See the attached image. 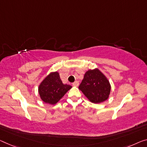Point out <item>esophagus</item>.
I'll list each match as a JSON object with an SVG mask.
<instances>
[{
	"label": "esophagus",
	"instance_id": "34e87169",
	"mask_svg": "<svg viewBox=\"0 0 147 147\" xmlns=\"http://www.w3.org/2000/svg\"><path fill=\"white\" fill-rule=\"evenodd\" d=\"M72 85H73V86H74V87H78L79 82L78 81H75V82L72 83Z\"/></svg>",
	"mask_w": 147,
	"mask_h": 147
}]
</instances>
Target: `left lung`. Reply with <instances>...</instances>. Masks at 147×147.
<instances>
[{
    "instance_id": "obj_1",
    "label": "left lung",
    "mask_w": 147,
    "mask_h": 147,
    "mask_svg": "<svg viewBox=\"0 0 147 147\" xmlns=\"http://www.w3.org/2000/svg\"><path fill=\"white\" fill-rule=\"evenodd\" d=\"M79 89L89 101L98 104L109 98L111 85L105 74L99 69L94 68L85 72Z\"/></svg>"
}]
</instances>
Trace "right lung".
I'll use <instances>...</instances> for the list:
<instances>
[{"label":"right lung","mask_w":147,"mask_h":147,"mask_svg":"<svg viewBox=\"0 0 147 147\" xmlns=\"http://www.w3.org/2000/svg\"><path fill=\"white\" fill-rule=\"evenodd\" d=\"M71 87V85L62 83L58 71H52L40 83L38 91L40 98L44 102L54 105Z\"/></svg>","instance_id":"1"}]
</instances>
